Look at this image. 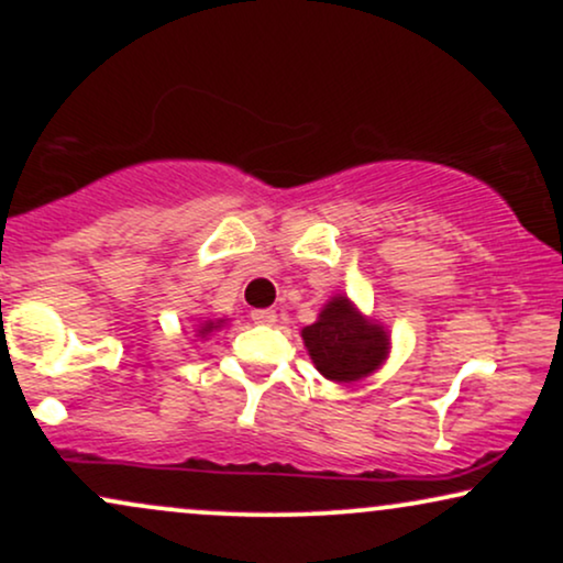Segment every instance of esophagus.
Returning <instances> with one entry per match:
<instances>
[{"label":"esophagus","instance_id":"obj_1","mask_svg":"<svg viewBox=\"0 0 563 563\" xmlns=\"http://www.w3.org/2000/svg\"><path fill=\"white\" fill-rule=\"evenodd\" d=\"M251 320L260 322V325H273V322L277 320V314H275V309H254V312H251Z\"/></svg>","mask_w":563,"mask_h":563}]
</instances>
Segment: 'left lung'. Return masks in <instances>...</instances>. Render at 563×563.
<instances>
[{"mask_svg":"<svg viewBox=\"0 0 563 563\" xmlns=\"http://www.w3.org/2000/svg\"><path fill=\"white\" fill-rule=\"evenodd\" d=\"M309 357L325 378L357 380L384 363L389 335L367 322L344 296H335L320 312V320L301 331Z\"/></svg>","mask_w":563,"mask_h":563,"instance_id":"8db88e82","label":"left lung"}]
</instances>
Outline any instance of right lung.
<instances>
[{"mask_svg":"<svg viewBox=\"0 0 563 563\" xmlns=\"http://www.w3.org/2000/svg\"><path fill=\"white\" fill-rule=\"evenodd\" d=\"M222 322V320H219ZM214 328H219L217 322H203V328H200V333H209V331H214Z\"/></svg>","mask_w":563,"mask_h":563,"instance_id":"right-lung-1","label":"right lung"}]
</instances>
